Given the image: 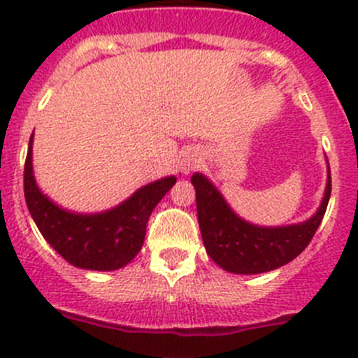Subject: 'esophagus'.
<instances>
[{
  "label": "esophagus",
  "mask_w": 358,
  "mask_h": 358,
  "mask_svg": "<svg viewBox=\"0 0 358 358\" xmlns=\"http://www.w3.org/2000/svg\"><path fill=\"white\" fill-rule=\"evenodd\" d=\"M200 164H201L200 155L193 153V151H191V153H187L186 157L180 160V172H182V174H191L194 169L200 167Z\"/></svg>",
  "instance_id": "1"
}]
</instances>
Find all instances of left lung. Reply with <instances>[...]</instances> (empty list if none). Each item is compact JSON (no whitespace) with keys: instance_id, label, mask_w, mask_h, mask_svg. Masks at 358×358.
<instances>
[{"instance_id":"obj_1","label":"left lung","mask_w":358,"mask_h":358,"mask_svg":"<svg viewBox=\"0 0 358 358\" xmlns=\"http://www.w3.org/2000/svg\"><path fill=\"white\" fill-rule=\"evenodd\" d=\"M196 191L201 238L215 264L229 273L256 275L291 263L308 247L331 198V171L318 210L308 221L289 226H257L233 212L217 187L203 174L191 176Z\"/></svg>"}]
</instances>
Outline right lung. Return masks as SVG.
Instances as JSON below:
<instances>
[{
    "label": "right lung",
    "instance_id": "obj_1",
    "mask_svg": "<svg viewBox=\"0 0 358 358\" xmlns=\"http://www.w3.org/2000/svg\"><path fill=\"white\" fill-rule=\"evenodd\" d=\"M176 180L171 176L146 184L120 205L97 214L66 210L38 187L33 174L31 136L24 167V194L43 238L67 263L83 270L113 271L127 266L137 256L151 212Z\"/></svg>",
    "mask_w": 358,
    "mask_h": 358
}]
</instances>
